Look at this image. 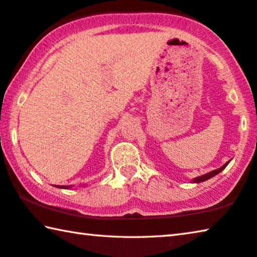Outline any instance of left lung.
<instances>
[{"mask_svg": "<svg viewBox=\"0 0 257 257\" xmlns=\"http://www.w3.org/2000/svg\"><path fill=\"white\" fill-rule=\"evenodd\" d=\"M227 164H229V161H227L226 164L224 165V166H222L221 168H218V169H215V170H213V172H210V173H208V174H206V175H202V176H199V177H197V178H194L193 182H194V183H200V182H203V181H207V180H209V178L214 177L215 175H217L218 173H221L222 170H223L224 168H225V167L227 166Z\"/></svg>", "mask_w": 257, "mask_h": 257, "instance_id": "1", "label": "left lung"}]
</instances>
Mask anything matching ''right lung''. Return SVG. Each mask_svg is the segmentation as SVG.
<instances>
[{"mask_svg":"<svg viewBox=\"0 0 257 257\" xmlns=\"http://www.w3.org/2000/svg\"><path fill=\"white\" fill-rule=\"evenodd\" d=\"M56 187H59V189H67L68 186H66V185H58V186H56Z\"/></svg>","mask_w":257,"mask_h":257,"instance_id":"right-lung-1","label":"right lung"}]
</instances>
